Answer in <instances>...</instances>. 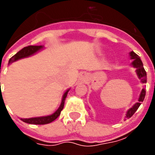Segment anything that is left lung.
<instances>
[{"mask_svg": "<svg viewBox=\"0 0 155 155\" xmlns=\"http://www.w3.org/2000/svg\"><path fill=\"white\" fill-rule=\"evenodd\" d=\"M130 57L132 59H134V62L132 63V65L137 70V76L139 78L141 81H142V84H146L147 83V72L144 69V67H143V64H142V62L141 60V58L137 54L134 53V51L130 52ZM145 96H146V89L143 88L142 90V92H141V95H140L139 99H138V102L136 103L133 106V108H131L130 109H129V111L127 112V114H126V117L130 118L132 117L136 111L137 110V108H139V106L141 105V103H142L143 101H144Z\"/></svg>", "mask_w": 155, "mask_h": 155, "instance_id": "left-lung-1", "label": "left lung"}]
</instances>
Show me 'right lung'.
Instances as JSON below:
<instances>
[{"label": "right lung", "mask_w": 155, "mask_h": 155, "mask_svg": "<svg viewBox=\"0 0 155 155\" xmlns=\"http://www.w3.org/2000/svg\"><path fill=\"white\" fill-rule=\"evenodd\" d=\"M42 46H28V47H24L23 49H21L20 51H18V53L14 54L13 57H11L8 63H12L14 61H17L20 58H25V57H28V56L31 55L33 54H35V52H37L38 51H39L40 49H42ZM68 90L67 92L64 93L63 97V100H62V103H61L59 108H58V110L56 111L55 113H54L53 114L50 116H47V117H33V118H25V119H22L21 118V120L28 124H34V125H45V124H48V123L52 122L53 120H54L56 118L58 117V116L60 115L61 111L63 110V106H64V102H65L66 97L68 96Z\"/></svg>", "instance_id": "add662e5"}]
</instances>
